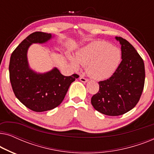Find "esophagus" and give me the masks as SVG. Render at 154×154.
I'll return each mask as SVG.
<instances>
[{
  "mask_svg": "<svg viewBox=\"0 0 154 154\" xmlns=\"http://www.w3.org/2000/svg\"><path fill=\"white\" fill-rule=\"evenodd\" d=\"M80 81L81 82H83V83H87V82L89 81L88 79H85V78H84L83 76H81L80 77Z\"/></svg>",
  "mask_w": 154,
  "mask_h": 154,
  "instance_id": "obj_1",
  "label": "esophagus"
}]
</instances>
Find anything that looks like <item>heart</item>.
<instances>
[{
    "label": "heart",
    "mask_w": 154,
    "mask_h": 154,
    "mask_svg": "<svg viewBox=\"0 0 154 154\" xmlns=\"http://www.w3.org/2000/svg\"><path fill=\"white\" fill-rule=\"evenodd\" d=\"M121 54L119 48L104 41L92 42L81 48L76 53L75 59L70 60L75 69L79 64L87 66V73L92 79L104 80L115 72L121 62Z\"/></svg>",
    "instance_id": "1"
}]
</instances>
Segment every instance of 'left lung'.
<instances>
[{
    "label": "left lung",
    "instance_id": "8db88e82",
    "mask_svg": "<svg viewBox=\"0 0 154 154\" xmlns=\"http://www.w3.org/2000/svg\"><path fill=\"white\" fill-rule=\"evenodd\" d=\"M122 61L109 79L99 82L100 90L91 98L94 109L104 115L116 116L136 106L144 86V61L134 48L121 37Z\"/></svg>",
    "mask_w": 154,
    "mask_h": 154
}]
</instances>
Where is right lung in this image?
<instances>
[{"label":"right lung","instance_id":"1","mask_svg":"<svg viewBox=\"0 0 154 154\" xmlns=\"http://www.w3.org/2000/svg\"><path fill=\"white\" fill-rule=\"evenodd\" d=\"M52 38L50 33L34 32L27 36L10 57V80L16 97L27 108L35 112L53 109L60 105L71 83L79 75L65 76L57 68L45 73L30 69L27 50L32 43H44Z\"/></svg>","mask_w":154,"mask_h":154}]
</instances>
